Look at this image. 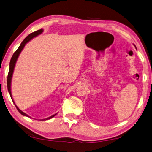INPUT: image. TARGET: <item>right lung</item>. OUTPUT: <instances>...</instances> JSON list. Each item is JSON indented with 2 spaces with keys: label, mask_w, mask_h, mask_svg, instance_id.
<instances>
[{
  "label": "right lung",
  "mask_w": 152,
  "mask_h": 152,
  "mask_svg": "<svg viewBox=\"0 0 152 152\" xmlns=\"http://www.w3.org/2000/svg\"><path fill=\"white\" fill-rule=\"evenodd\" d=\"M42 31H43V30H42V29L41 28V29H40V30H38V31H34V32H33V33H32L30 34H28V35L26 37L25 39H24V41L22 42H21V44L20 45L19 47H18V49H17V50H16V51L14 53V54L12 55V57L11 59H10V61L9 71V74H8V77H7V88H8V91H9V92L10 95V97H11L12 100V95H11V91H10V83H11V79H12L13 71H14V68H15V66L16 61H17V58L18 57V55H19V54H20V52H21V50H23L24 47H25V44L27 43V42L29 41H31V40L33 39V37H36L37 35H39V34H40L41 33H42ZM12 102H13V103H15L14 101L12 100ZM15 106H16V107H17V110L19 111V113L20 114H22L23 115L29 117V116H28V115H26L25 113H24V112H23L22 111L20 110L17 105H15ZM55 115H56V114H55V115H53L52 116L49 117V118H48L47 119H42V120H47V119H49L50 118H53V117H54Z\"/></svg>",
  "instance_id": "right-lung-1"
}]
</instances>
